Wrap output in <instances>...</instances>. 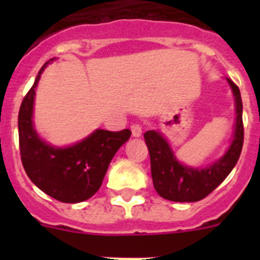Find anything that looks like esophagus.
<instances>
[{
  "mask_svg": "<svg viewBox=\"0 0 260 260\" xmlns=\"http://www.w3.org/2000/svg\"><path fill=\"white\" fill-rule=\"evenodd\" d=\"M132 134L134 138H139L142 135V127L141 125H138V123H134L132 126Z\"/></svg>",
  "mask_w": 260,
  "mask_h": 260,
  "instance_id": "obj_1",
  "label": "esophagus"
}]
</instances>
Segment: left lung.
I'll return each instance as SVG.
<instances>
[{
  "label": "left lung",
  "instance_id": "1",
  "mask_svg": "<svg viewBox=\"0 0 260 260\" xmlns=\"http://www.w3.org/2000/svg\"><path fill=\"white\" fill-rule=\"evenodd\" d=\"M226 82L234 96L236 123L231 146L215 162L202 168L182 164L161 133L156 130L144 133L150 152L153 187L164 199L181 203L201 201L212 192L237 164L243 144L242 99L238 87L229 78Z\"/></svg>",
  "mask_w": 260,
  "mask_h": 260
}]
</instances>
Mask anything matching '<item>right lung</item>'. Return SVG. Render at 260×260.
Listing matches in <instances>:
<instances>
[{"label":"right lung","mask_w":260,"mask_h":260,"mask_svg":"<svg viewBox=\"0 0 260 260\" xmlns=\"http://www.w3.org/2000/svg\"><path fill=\"white\" fill-rule=\"evenodd\" d=\"M40 69L19 109L18 130L22 164L29 180L52 198L63 203H79L100 189L110 161L132 132L96 128L82 141L66 147L52 146L41 139L34 125L36 87L50 62Z\"/></svg>","instance_id":"obj_1"}]
</instances>
